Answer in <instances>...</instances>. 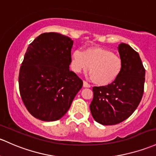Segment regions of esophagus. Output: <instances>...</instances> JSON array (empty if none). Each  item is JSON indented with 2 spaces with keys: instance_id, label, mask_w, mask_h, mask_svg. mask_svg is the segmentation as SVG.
<instances>
[{
  "instance_id": "obj_1",
  "label": "esophagus",
  "mask_w": 156,
  "mask_h": 156,
  "mask_svg": "<svg viewBox=\"0 0 156 156\" xmlns=\"http://www.w3.org/2000/svg\"><path fill=\"white\" fill-rule=\"evenodd\" d=\"M83 87H88V88L90 87V85L89 83L85 81H83Z\"/></svg>"
}]
</instances>
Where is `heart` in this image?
<instances>
[{"mask_svg": "<svg viewBox=\"0 0 156 156\" xmlns=\"http://www.w3.org/2000/svg\"><path fill=\"white\" fill-rule=\"evenodd\" d=\"M72 68L80 73L90 67V76L97 84L111 83L117 78L122 69V60L110 50L100 47L76 49L72 54Z\"/></svg>", "mask_w": 156, "mask_h": 156, "instance_id": "heart-1", "label": "heart"}]
</instances>
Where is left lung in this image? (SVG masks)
Returning a JSON list of instances; mask_svg holds the SVG:
<instances>
[{
	"label": "left lung",
	"instance_id": "left-lung-1",
	"mask_svg": "<svg viewBox=\"0 0 156 156\" xmlns=\"http://www.w3.org/2000/svg\"><path fill=\"white\" fill-rule=\"evenodd\" d=\"M117 48L122 60L120 73L107 86L93 87L90 105L93 119L105 126L115 125L130 117L144 93L145 69L139 54L126 43Z\"/></svg>",
	"mask_w": 156,
	"mask_h": 156
}]
</instances>
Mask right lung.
Returning <instances> with one entry per match:
<instances>
[{"label": "right lung", "instance_id": "obj_1", "mask_svg": "<svg viewBox=\"0 0 156 156\" xmlns=\"http://www.w3.org/2000/svg\"><path fill=\"white\" fill-rule=\"evenodd\" d=\"M73 40L57 33H44L29 45L19 76V90L27 111L42 121L65 115L83 86L69 70Z\"/></svg>", "mask_w": 156, "mask_h": 156}]
</instances>
